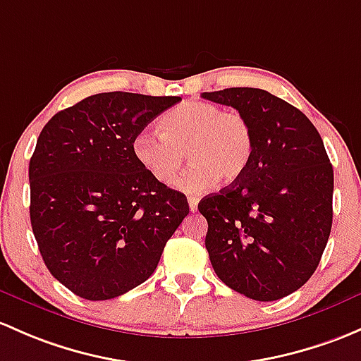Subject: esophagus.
<instances>
[{
	"label": "esophagus",
	"mask_w": 361,
	"mask_h": 361,
	"mask_svg": "<svg viewBox=\"0 0 361 361\" xmlns=\"http://www.w3.org/2000/svg\"><path fill=\"white\" fill-rule=\"evenodd\" d=\"M188 206H190V211H197V207H199V199H197V197H188Z\"/></svg>",
	"instance_id": "obj_1"
}]
</instances>
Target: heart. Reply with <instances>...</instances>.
I'll return each mask as SVG.
<instances>
[{"mask_svg":"<svg viewBox=\"0 0 361 361\" xmlns=\"http://www.w3.org/2000/svg\"><path fill=\"white\" fill-rule=\"evenodd\" d=\"M159 131H142L133 140L136 162L157 183L169 185L180 173L185 155L190 168L176 187L195 193L216 180L233 183L247 169L252 157V131L242 114L223 112L209 102H185L166 112Z\"/></svg>","mask_w":361,"mask_h":361,"instance_id":"b5f03b06","label":"heart"}]
</instances>
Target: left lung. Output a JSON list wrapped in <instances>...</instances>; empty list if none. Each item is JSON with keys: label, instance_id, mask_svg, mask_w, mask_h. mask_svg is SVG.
Wrapping results in <instances>:
<instances>
[{"label": "left lung", "instance_id": "obj_1", "mask_svg": "<svg viewBox=\"0 0 361 361\" xmlns=\"http://www.w3.org/2000/svg\"><path fill=\"white\" fill-rule=\"evenodd\" d=\"M202 98L237 109L254 140L245 173L199 202L212 268L254 301L286 298L317 270L332 228L334 171L320 133L264 90L226 88Z\"/></svg>", "mask_w": 361, "mask_h": 361}]
</instances>
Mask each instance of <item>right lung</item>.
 <instances>
[{"mask_svg":"<svg viewBox=\"0 0 361 361\" xmlns=\"http://www.w3.org/2000/svg\"><path fill=\"white\" fill-rule=\"evenodd\" d=\"M180 97L111 91L47 123L29 162L30 225L50 273L88 301L145 282L188 214L187 197L157 183L133 140Z\"/></svg>","mask_w":361,"mask_h":361,"instance_id":"obj_1","label":"right lung"}]
</instances>
